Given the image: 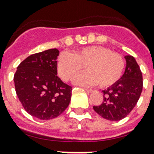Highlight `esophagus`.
Listing matches in <instances>:
<instances>
[{
    "instance_id": "obj_1",
    "label": "esophagus",
    "mask_w": 154,
    "mask_h": 154,
    "mask_svg": "<svg viewBox=\"0 0 154 154\" xmlns=\"http://www.w3.org/2000/svg\"><path fill=\"white\" fill-rule=\"evenodd\" d=\"M85 91H86V92H88V93H92L93 92V90H89V89H85Z\"/></svg>"
}]
</instances>
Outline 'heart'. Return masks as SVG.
I'll return each mask as SVG.
<instances>
[{
	"label": "heart",
	"mask_w": 154,
	"mask_h": 154,
	"mask_svg": "<svg viewBox=\"0 0 154 154\" xmlns=\"http://www.w3.org/2000/svg\"><path fill=\"white\" fill-rule=\"evenodd\" d=\"M88 72L77 76V85L91 86L98 84L101 88L109 87L120 79L125 68L124 57L102 46H89L78 51L60 54L57 60V70L60 78L69 81L84 69Z\"/></svg>",
	"instance_id": "obj_1"
}]
</instances>
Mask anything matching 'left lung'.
Listing matches in <instances>:
<instances>
[{"instance_id": "left-lung-1", "label": "left lung", "mask_w": 154, "mask_h": 154, "mask_svg": "<svg viewBox=\"0 0 154 154\" xmlns=\"http://www.w3.org/2000/svg\"><path fill=\"white\" fill-rule=\"evenodd\" d=\"M126 68L117 82L105 91L104 101L94 106V111L104 119L118 121L125 118L136 105L143 91V75L132 56L124 57Z\"/></svg>"}]
</instances>
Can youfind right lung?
<instances>
[{"mask_svg": "<svg viewBox=\"0 0 154 154\" xmlns=\"http://www.w3.org/2000/svg\"><path fill=\"white\" fill-rule=\"evenodd\" d=\"M57 49L26 57L14 75L16 92L24 109L32 116L47 120L57 117L68 108L72 86L57 76Z\"/></svg>", "mask_w": 154, "mask_h": 154, "instance_id": "right-lung-1", "label": "right lung"}]
</instances>
